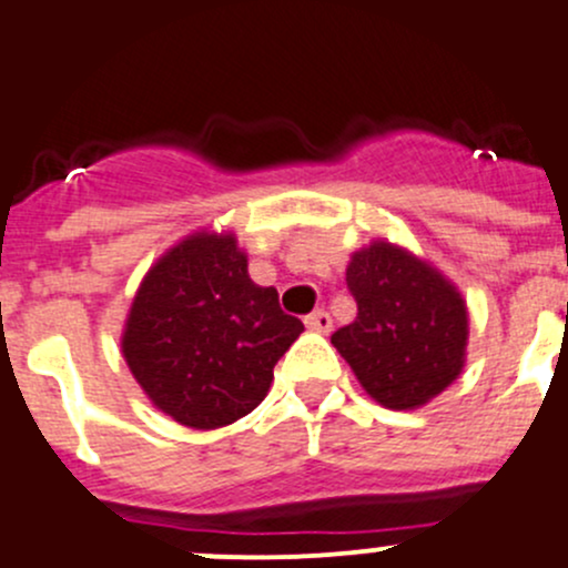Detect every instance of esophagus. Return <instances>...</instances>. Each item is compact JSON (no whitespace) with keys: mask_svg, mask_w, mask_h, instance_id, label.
I'll list each match as a JSON object with an SVG mask.
<instances>
[{"mask_svg":"<svg viewBox=\"0 0 568 568\" xmlns=\"http://www.w3.org/2000/svg\"><path fill=\"white\" fill-rule=\"evenodd\" d=\"M303 323H306L308 331H317V334H328L331 325H334V320H331V314L325 312V308H317V312L308 314Z\"/></svg>","mask_w":568,"mask_h":568,"instance_id":"esophagus-1","label":"esophagus"}]
</instances>
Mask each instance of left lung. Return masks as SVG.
I'll use <instances>...</instances> for the list:
<instances>
[{
	"label": "left lung",
	"instance_id": "1",
	"mask_svg": "<svg viewBox=\"0 0 568 568\" xmlns=\"http://www.w3.org/2000/svg\"><path fill=\"white\" fill-rule=\"evenodd\" d=\"M345 282L358 312L331 345L373 400L395 412L419 408L462 375L467 303L436 267L375 240L351 256Z\"/></svg>",
	"mask_w": 568,
	"mask_h": 568
}]
</instances>
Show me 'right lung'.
<instances>
[{"label": "right lung", "instance_id": "right-lung-1", "mask_svg": "<svg viewBox=\"0 0 568 568\" xmlns=\"http://www.w3.org/2000/svg\"><path fill=\"white\" fill-rule=\"evenodd\" d=\"M301 331L273 286L251 282L234 234L195 232L145 273L121 351L162 414L212 430L265 400L273 367Z\"/></svg>", "mask_w": 568, "mask_h": 568}]
</instances>
